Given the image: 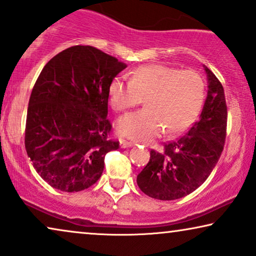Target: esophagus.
Wrapping results in <instances>:
<instances>
[{
	"mask_svg": "<svg viewBox=\"0 0 256 256\" xmlns=\"http://www.w3.org/2000/svg\"><path fill=\"white\" fill-rule=\"evenodd\" d=\"M119 146H120L122 148H132L134 144H132V142H130L124 140V139H120V140H119Z\"/></svg>",
	"mask_w": 256,
	"mask_h": 256,
	"instance_id": "esophagus-1",
	"label": "esophagus"
}]
</instances>
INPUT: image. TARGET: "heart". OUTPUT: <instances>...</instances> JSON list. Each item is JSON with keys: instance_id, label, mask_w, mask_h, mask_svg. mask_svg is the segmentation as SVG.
I'll list each match as a JSON object with an SVG mask.
<instances>
[{"instance_id": "heart-1", "label": "heart", "mask_w": 256, "mask_h": 256, "mask_svg": "<svg viewBox=\"0 0 256 256\" xmlns=\"http://www.w3.org/2000/svg\"><path fill=\"white\" fill-rule=\"evenodd\" d=\"M108 98L117 111L134 108L145 98L146 108L119 118L116 130L122 137L148 142L162 128L176 134L192 124L202 110L205 83L194 70L148 64L136 69L132 77H116Z\"/></svg>"}]
</instances>
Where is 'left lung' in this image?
Wrapping results in <instances>:
<instances>
[{
    "label": "left lung",
    "instance_id": "left-lung-1",
    "mask_svg": "<svg viewBox=\"0 0 256 256\" xmlns=\"http://www.w3.org/2000/svg\"><path fill=\"white\" fill-rule=\"evenodd\" d=\"M207 97L199 120L182 137L165 144L162 152H150V162L137 176L146 196L176 200L200 187L216 168L224 150L227 106L224 88L206 66Z\"/></svg>",
    "mask_w": 256,
    "mask_h": 256
}]
</instances>
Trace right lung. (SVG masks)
<instances>
[{
    "mask_svg": "<svg viewBox=\"0 0 256 256\" xmlns=\"http://www.w3.org/2000/svg\"><path fill=\"white\" fill-rule=\"evenodd\" d=\"M124 63L90 46L57 54L43 68L29 100L26 150L34 168L51 187L80 192L92 186L108 152V86Z\"/></svg>",
    "mask_w": 256,
    "mask_h": 256,
    "instance_id": "right-lung-1",
    "label": "right lung"
}]
</instances>
